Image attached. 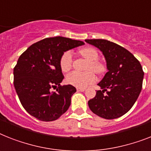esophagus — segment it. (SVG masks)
I'll use <instances>...</instances> for the list:
<instances>
[{"instance_id": "obj_1", "label": "esophagus", "mask_w": 151, "mask_h": 151, "mask_svg": "<svg viewBox=\"0 0 151 151\" xmlns=\"http://www.w3.org/2000/svg\"><path fill=\"white\" fill-rule=\"evenodd\" d=\"M85 90H86L85 88H77V91L78 92H84Z\"/></svg>"}]
</instances>
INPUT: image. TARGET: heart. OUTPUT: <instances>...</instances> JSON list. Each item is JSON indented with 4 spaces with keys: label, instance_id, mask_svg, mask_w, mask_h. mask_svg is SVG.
<instances>
[{
    "label": "heart",
    "instance_id": "obj_1",
    "mask_svg": "<svg viewBox=\"0 0 151 151\" xmlns=\"http://www.w3.org/2000/svg\"><path fill=\"white\" fill-rule=\"evenodd\" d=\"M79 53L89 62L87 70H93L96 73H103L104 66L99 62H97L99 59V54L95 48L91 47L82 48L79 51ZM73 58L72 52L67 51L65 52L60 58V67L62 72L67 73L70 70L73 66ZM95 80V74L91 71L84 73L73 72L66 77V82L68 84L78 88H85L94 83Z\"/></svg>",
    "mask_w": 151,
    "mask_h": 151
}]
</instances>
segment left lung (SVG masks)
Masks as SVG:
<instances>
[{
	"label": "left lung",
	"instance_id": "obj_1",
	"mask_svg": "<svg viewBox=\"0 0 151 151\" xmlns=\"http://www.w3.org/2000/svg\"><path fill=\"white\" fill-rule=\"evenodd\" d=\"M85 41L101 51L108 70L98 83L102 90H97L88 102L89 109L104 119L120 117L131 109L141 92L144 75L141 65L129 51L108 40Z\"/></svg>",
	"mask_w": 151,
	"mask_h": 151
}]
</instances>
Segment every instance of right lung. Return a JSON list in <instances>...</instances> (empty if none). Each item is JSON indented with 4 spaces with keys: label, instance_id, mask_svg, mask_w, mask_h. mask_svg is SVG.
<instances>
[{
    "label": "right lung",
    "instance_id": "obj_1",
    "mask_svg": "<svg viewBox=\"0 0 151 151\" xmlns=\"http://www.w3.org/2000/svg\"><path fill=\"white\" fill-rule=\"evenodd\" d=\"M84 42L65 37L41 40L32 45L14 68V86L22 105L30 115L42 121H53L68 110L76 92L72 85L61 86L64 78L60 58L64 52ZM57 92L50 89L56 88Z\"/></svg>",
    "mask_w": 151,
    "mask_h": 151
}]
</instances>
